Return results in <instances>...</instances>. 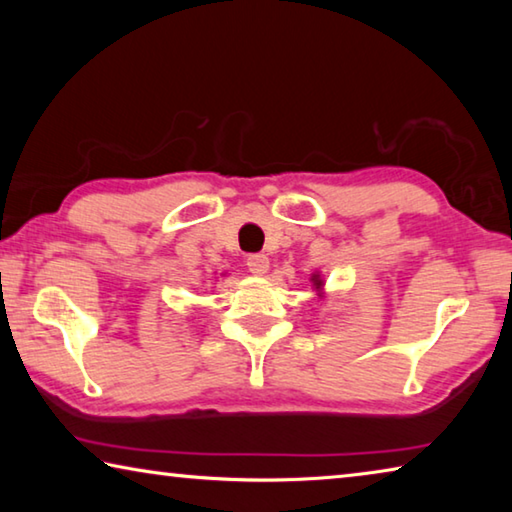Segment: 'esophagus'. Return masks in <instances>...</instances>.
<instances>
[{"mask_svg": "<svg viewBox=\"0 0 512 512\" xmlns=\"http://www.w3.org/2000/svg\"><path fill=\"white\" fill-rule=\"evenodd\" d=\"M246 266H248L250 273L264 275L268 271V257L266 255H250L246 259Z\"/></svg>", "mask_w": 512, "mask_h": 512, "instance_id": "1", "label": "esophagus"}]
</instances>
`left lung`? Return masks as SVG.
<instances>
[{
	"label": "left lung",
	"mask_w": 512,
	"mask_h": 512,
	"mask_svg": "<svg viewBox=\"0 0 512 512\" xmlns=\"http://www.w3.org/2000/svg\"><path fill=\"white\" fill-rule=\"evenodd\" d=\"M316 284H318V287H320V282H318V280H316Z\"/></svg>",
	"instance_id": "obj_1"
}]
</instances>
